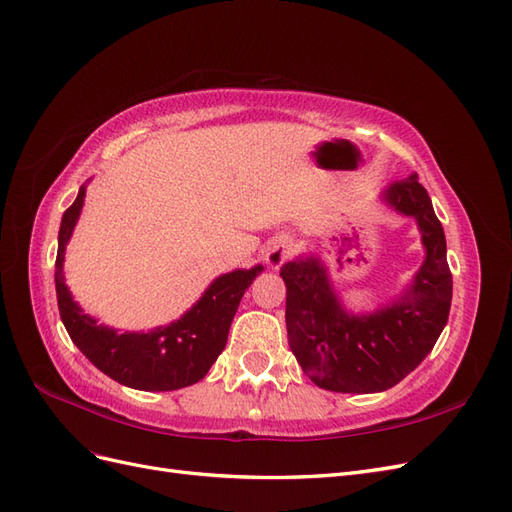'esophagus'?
Returning <instances> with one entry per match:
<instances>
[{
	"label": "esophagus",
	"mask_w": 512,
	"mask_h": 512,
	"mask_svg": "<svg viewBox=\"0 0 512 512\" xmlns=\"http://www.w3.org/2000/svg\"><path fill=\"white\" fill-rule=\"evenodd\" d=\"M290 256H292V243L286 237H280L269 245L265 260L271 269H280Z\"/></svg>",
	"instance_id": "esophagus-1"
}]
</instances>
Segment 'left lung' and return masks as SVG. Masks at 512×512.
Instances as JSON below:
<instances>
[{"mask_svg":"<svg viewBox=\"0 0 512 512\" xmlns=\"http://www.w3.org/2000/svg\"><path fill=\"white\" fill-rule=\"evenodd\" d=\"M384 198L421 228L427 258L399 303L374 316H348L339 307L316 258L286 262V329L305 376L335 393H378L414 371L436 346L448 320L453 277L446 239L418 175L395 181Z\"/></svg>","mask_w":512,"mask_h":512,"instance_id":"obj_1","label":"left lung"}]
</instances>
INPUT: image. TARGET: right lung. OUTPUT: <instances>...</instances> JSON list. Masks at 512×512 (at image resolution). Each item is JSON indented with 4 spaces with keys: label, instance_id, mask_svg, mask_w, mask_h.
<instances>
[{
    "label": "right lung",
    "instance_id": "obj_1",
    "mask_svg": "<svg viewBox=\"0 0 512 512\" xmlns=\"http://www.w3.org/2000/svg\"><path fill=\"white\" fill-rule=\"evenodd\" d=\"M83 198L85 188L79 190V196L61 218L55 260L59 316L70 339L108 378L130 389L175 391L203 380L226 346L230 322L245 288L254 282L262 267L218 277L188 314L164 329L117 335L83 314L64 284V250L79 220Z\"/></svg>",
    "mask_w": 512,
    "mask_h": 512
}]
</instances>
